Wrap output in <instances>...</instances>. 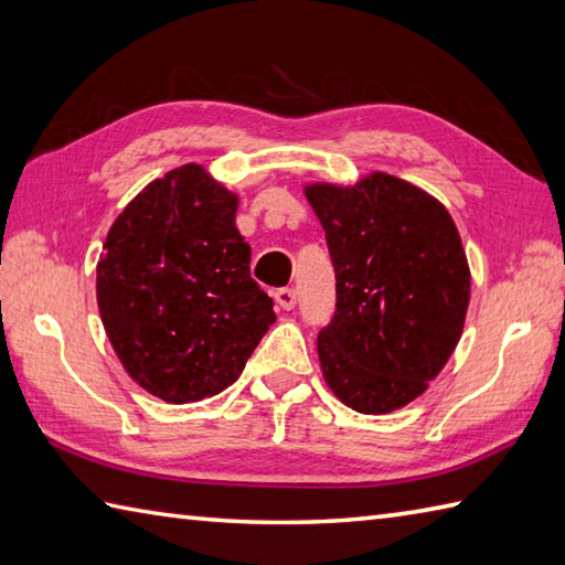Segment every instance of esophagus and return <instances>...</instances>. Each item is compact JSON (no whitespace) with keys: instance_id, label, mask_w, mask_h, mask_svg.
I'll use <instances>...</instances> for the list:
<instances>
[{"instance_id":"1","label":"esophagus","mask_w":565,"mask_h":565,"mask_svg":"<svg viewBox=\"0 0 565 565\" xmlns=\"http://www.w3.org/2000/svg\"><path fill=\"white\" fill-rule=\"evenodd\" d=\"M275 302H278L280 309H295L297 305V292L290 290V287H282V290H275Z\"/></svg>"}]
</instances>
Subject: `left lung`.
<instances>
[{
  "instance_id": "1",
  "label": "left lung",
  "mask_w": 565,
  "mask_h": 565,
  "mask_svg": "<svg viewBox=\"0 0 565 565\" xmlns=\"http://www.w3.org/2000/svg\"><path fill=\"white\" fill-rule=\"evenodd\" d=\"M305 194L337 273L321 373L347 407L395 412L429 387L463 333L470 270L458 228L439 200L387 172Z\"/></svg>"
}]
</instances>
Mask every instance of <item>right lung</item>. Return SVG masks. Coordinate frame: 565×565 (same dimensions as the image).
Returning <instances> with one entry per match:
<instances>
[{
    "instance_id": "right-lung-1",
    "label": "right lung",
    "mask_w": 565,
    "mask_h": 565,
    "mask_svg": "<svg viewBox=\"0 0 565 565\" xmlns=\"http://www.w3.org/2000/svg\"><path fill=\"white\" fill-rule=\"evenodd\" d=\"M236 210L238 194L188 163L138 192L102 246V324L124 371L170 405L236 383L275 321Z\"/></svg>"
}]
</instances>
